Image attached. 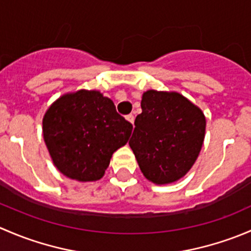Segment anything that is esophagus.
Wrapping results in <instances>:
<instances>
[{"mask_svg": "<svg viewBox=\"0 0 251 251\" xmlns=\"http://www.w3.org/2000/svg\"><path fill=\"white\" fill-rule=\"evenodd\" d=\"M126 120H127L128 123H131L133 125V121H135V116H133L132 114H130V115L126 116Z\"/></svg>", "mask_w": 251, "mask_h": 251, "instance_id": "1", "label": "esophagus"}]
</instances>
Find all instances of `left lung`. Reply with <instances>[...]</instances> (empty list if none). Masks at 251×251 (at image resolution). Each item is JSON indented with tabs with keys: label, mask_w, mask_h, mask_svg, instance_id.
<instances>
[{
	"label": "left lung",
	"mask_w": 251,
	"mask_h": 251,
	"mask_svg": "<svg viewBox=\"0 0 251 251\" xmlns=\"http://www.w3.org/2000/svg\"><path fill=\"white\" fill-rule=\"evenodd\" d=\"M141 108L128 144L148 181L174 183L191 170L201 153L204 113L181 93L155 90L142 95Z\"/></svg>",
	"instance_id": "obj_1"
}]
</instances>
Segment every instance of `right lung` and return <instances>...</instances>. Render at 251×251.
I'll return each mask as SVG.
<instances>
[{
  "label": "right lung",
  "instance_id": "obj_1",
  "mask_svg": "<svg viewBox=\"0 0 251 251\" xmlns=\"http://www.w3.org/2000/svg\"><path fill=\"white\" fill-rule=\"evenodd\" d=\"M44 140L55 168L78 182L104 176L114 151L127 143L132 125L110 98L96 90L60 96L42 119Z\"/></svg>",
  "mask_w": 251,
  "mask_h": 251
}]
</instances>
